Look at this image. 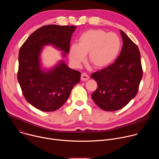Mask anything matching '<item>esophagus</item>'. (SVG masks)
<instances>
[{"instance_id": "34e87169", "label": "esophagus", "mask_w": 159, "mask_h": 159, "mask_svg": "<svg viewBox=\"0 0 159 159\" xmlns=\"http://www.w3.org/2000/svg\"><path fill=\"white\" fill-rule=\"evenodd\" d=\"M89 79V75L86 73H82L81 75V80L82 81H86Z\"/></svg>"}]
</instances>
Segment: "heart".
<instances>
[{"label":"heart","instance_id":"1","mask_svg":"<svg viewBox=\"0 0 159 159\" xmlns=\"http://www.w3.org/2000/svg\"><path fill=\"white\" fill-rule=\"evenodd\" d=\"M121 46V39L116 33L90 30L80 35L78 44H72L69 58L74 66L79 67L88 53L89 61L95 67L101 68L116 58Z\"/></svg>","mask_w":159,"mask_h":159}]
</instances>
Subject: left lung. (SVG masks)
Listing matches in <instances>:
<instances>
[{
    "instance_id": "obj_1",
    "label": "left lung",
    "mask_w": 159,
    "mask_h": 159,
    "mask_svg": "<svg viewBox=\"0 0 159 159\" xmlns=\"http://www.w3.org/2000/svg\"><path fill=\"white\" fill-rule=\"evenodd\" d=\"M123 44L115 63L93 73L98 87L92 94L94 102L102 110L113 111L125 107L137 94L143 76L140 53L136 44L120 30Z\"/></svg>"
}]
</instances>
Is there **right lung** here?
Here are the masks:
<instances>
[{
  "label": "right lung",
  "mask_w": 159,
  "mask_h": 159,
  "mask_svg": "<svg viewBox=\"0 0 159 159\" xmlns=\"http://www.w3.org/2000/svg\"><path fill=\"white\" fill-rule=\"evenodd\" d=\"M75 29V26H43L33 33L19 50L17 80L22 94L30 104L42 111H54L61 107L72 88L79 83L81 74L63 61L50 72L41 71L39 60L41 47L52 44L65 55L69 53Z\"/></svg>",
  "instance_id": "1"
}]
</instances>
